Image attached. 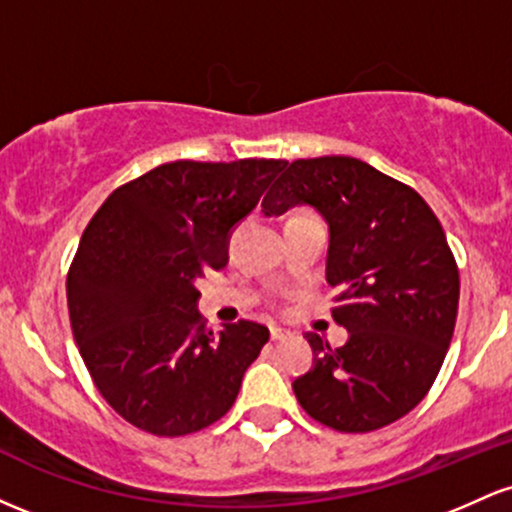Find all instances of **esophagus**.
Returning <instances> with one entry per match:
<instances>
[{"instance_id":"1","label":"esophagus","mask_w":512,"mask_h":512,"mask_svg":"<svg viewBox=\"0 0 512 512\" xmlns=\"http://www.w3.org/2000/svg\"><path fill=\"white\" fill-rule=\"evenodd\" d=\"M269 337H272L274 342H279V339H286V337H289V332L281 330V327H272V330H269Z\"/></svg>"}]
</instances>
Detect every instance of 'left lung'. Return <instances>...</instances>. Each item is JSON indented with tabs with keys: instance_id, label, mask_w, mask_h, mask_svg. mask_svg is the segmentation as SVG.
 Wrapping results in <instances>:
<instances>
[{
	"instance_id": "1",
	"label": "left lung",
	"mask_w": 512,
	"mask_h": 512,
	"mask_svg": "<svg viewBox=\"0 0 512 512\" xmlns=\"http://www.w3.org/2000/svg\"><path fill=\"white\" fill-rule=\"evenodd\" d=\"M313 207L330 228L332 317L349 339L332 349L308 332L313 368L293 380L320 424L368 433L409 414L436 380L455 330L460 274L440 221L419 192L351 156L293 161L264 216Z\"/></svg>"
}]
</instances>
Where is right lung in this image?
Here are the masks:
<instances>
[{
    "mask_svg": "<svg viewBox=\"0 0 512 512\" xmlns=\"http://www.w3.org/2000/svg\"><path fill=\"white\" fill-rule=\"evenodd\" d=\"M286 161L163 163L103 202L67 276L69 320L105 402L154 436H187L236 402L269 330L199 320L197 279L228 262L233 228Z\"/></svg>",
    "mask_w": 512,
    "mask_h": 512,
    "instance_id": "right-lung-1",
    "label": "right lung"
}]
</instances>
